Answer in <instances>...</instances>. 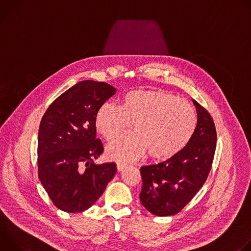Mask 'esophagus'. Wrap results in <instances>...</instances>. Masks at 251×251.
<instances>
[{
    "instance_id": "esophagus-1",
    "label": "esophagus",
    "mask_w": 251,
    "mask_h": 251,
    "mask_svg": "<svg viewBox=\"0 0 251 251\" xmlns=\"http://www.w3.org/2000/svg\"><path fill=\"white\" fill-rule=\"evenodd\" d=\"M125 168H127V164H125V163H117V170H118V172L123 171Z\"/></svg>"
}]
</instances>
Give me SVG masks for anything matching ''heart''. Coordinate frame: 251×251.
<instances>
[{
    "label": "heart",
    "mask_w": 251,
    "mask_h": 251,
    "mask_svg": "<svg viewBox=\"0 0 251 251\" xmlns=\"http://www.w3.org/2000/svg\"><path fill=\"white\" fill-rule=\"evenodd\" d=\"M133 124L135 133L109 144L111 160L133 162L147 151L154 160L169 159L182 151L197 127L194 107L165 91L138 89L123 95L120 106L105 103L97 110L94 125L107 141L120 137Z\"/></svg>",
    "instance_id": "heart-1"
}]
</instances>
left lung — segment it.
Returning a JSON list of instances; mask_svg holds the SVG:
<instances>
[{"label":"left lung","instance_id":"8db88e82","mask_svg":"<svg viewBox=\"0 0 251 251\" xmlns=\"http://www.w3.org/2000/svg\"><path fill=\"white\" fill-rule=\"evenodd\" d=\"M198 122L195 133L182 150L159 164L140 170L141 203L158 217H170L187 205L209 174L217 147V131L207 110L193 99Z\"/></svg>","mask_w":251,"mask_h":251}]
</instances>
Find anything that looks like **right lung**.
Wrapping results in <instances>:
<instances>
[{
	"label": "right lung",
	"instance_id": "right-lung-1",
	"mask_svg": "<svg viewBox=\"0 0 251 251\" xmlns=\"http://www.w3.org/2000/svg\"><path fill=\"white\" fill-rule=\"evenodd\" d=\"M115 92L108 83L80 81L58 96L42 118L39 178L54 205L63 211L89 208L117 172L115 163L93 162L103 152L100 139H96L95 115Z\"/></svg>",
	"mask_w": 251,
	"mask_h": 251
}]
</instances>
